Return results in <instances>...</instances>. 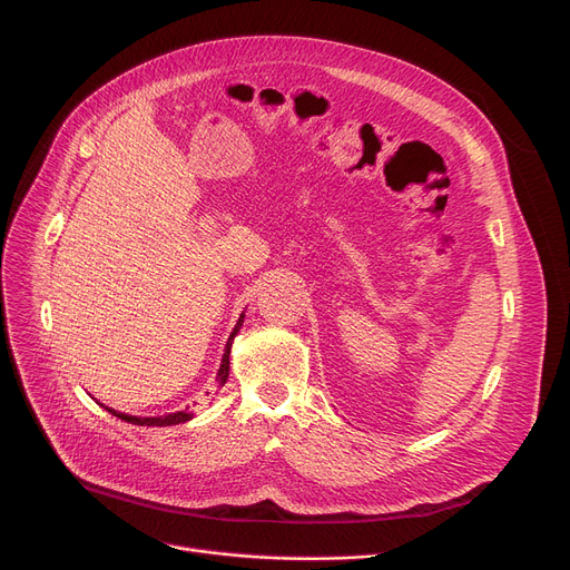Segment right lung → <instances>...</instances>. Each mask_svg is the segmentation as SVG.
<instances>
[{
	"mask_svg": "<svg viewBox=\"0 0 570 570\" xmlns=\"http://www.w3.org/2000/svg\"><path fill=\"white\" fill-rule=\"evenodd\" d=\"M243 318H245V316H239L237 325L233 327V333H230V337H228V342H226V351H224V357H222V367H219V374H217V383H219V385H224L226 379H228V370H230V361H228L230 344H233V337H235L237 331H239V325H243ZM108 411H110L112 415H117V417H122V421H127V423H131V425H147V428H168V425H179V423L191 421V413H187V409H185V411H177V413H168V415H159V417H136V415H127V413H117V411H112V409H108Z\"/></svg>",
	"mask_w": 570,
	"mask_h": 570,
	"instance_id": "add662e5",
	"label": "right lung"
}]
</instances>
